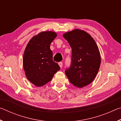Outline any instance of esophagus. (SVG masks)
Segmentation results:
<instances>
[{
  "mask_svg": "<svg viewBox=\"0 0 121 121\" xmlns=\"http://www.w3.org/2000/svg\"><path fill=\"white\" fill-rule=\"evenodd\" d=\"M58 64L59 65V66L60 67V68H62V62H59L58 63Z\"/></svg>",
  "mask_w": 121,
  "mask_h": 121,
  "instance_id": "1",
  "label": "esophagus"
}]
</instances>
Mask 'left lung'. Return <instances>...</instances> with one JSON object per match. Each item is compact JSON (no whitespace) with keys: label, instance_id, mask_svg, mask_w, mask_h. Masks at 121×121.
I'll use <instances>...</instances> for the list:
<instances>
[{"label":"left lung","instance_id":"obj_1","mask_svg":"<svg viewBox=\"0 0 121 121\" xmlns=\"http://www.w3.org/2000/svg\"><path fill=\"white\" fill-rule=\"evenodd\" d=\"M72 49L69 68L65 70L69 81L77 87L90 84L97 75L101 57L95 40L90 34L79 29L63 34Z\"/></svg>","mask_w":121,"mask_h":121}]
</instances>
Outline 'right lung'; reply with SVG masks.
<instances>
[{
  "mask_svg": "<svg viewBox=\"0 0 121 121\" xmlns=\"http://www.w3.org/2000/svg\"><path fill=\"white\" fill-rule=\"evenodd\" d=\"M57 36L52 31L42 32L34 36L26 45L23 58L26 78L36 86H42L51 81L60 69L53 61L50 45Z\"/></svg>",
  "mask_w": 121,
  "mask_h": 121,
  "instance_id": "obj_1",
  "label": "right lung"
}]
</instances>
